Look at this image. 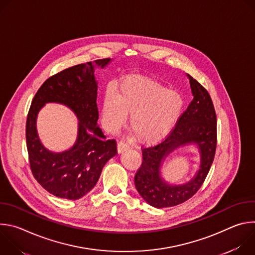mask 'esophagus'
Listing matches in <instances>:
<instances>
[{"label":"esophagus","instance_id":"obj_1","mask_svg":"<svg viewBox=\"0 0 255 255\" xmlns=\"http://www.w3.org/2000/svg\"><path fill=\"white\" fill-rule=\"evenodd\" d=\"M117 147H118V152H119V153H122L123 151H126V150H128V149L130 148L129 145H128L127 143L123 142V141H120V142L118 143Z\"/></svg>","mask_w":255,"mask_h":255}]
</instances>
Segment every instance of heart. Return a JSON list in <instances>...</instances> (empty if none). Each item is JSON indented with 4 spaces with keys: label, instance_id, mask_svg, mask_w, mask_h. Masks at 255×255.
Listing matches in <instances>:
<instances>
[{
    "label": "heart",
    "instance_id": "1",
    "mask_svg": "<svg viewBox=\"0 0 255 255\" xmlns=\"http://www.w3.org/2000/svg\"><path fill=\"white\" fill-rule=\"evenodd\" d=\"M184 110L181 96L160 83L141 77L124 79L116 97L108 91L102 106L106 129L117 133L129 117V126L142 143L153 144L164 139L174 128Z\"/></svg>",
    "mask_w": 255,
    "mask_h": 255
}]
</instances>
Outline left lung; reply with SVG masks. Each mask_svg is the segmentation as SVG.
Here are the masks:
<instances>
[{"label":"left lung","mask_w":255,"mask_h":255,"mask_svg":"<svg viewBox=\"0 0 255 255\" xmlns=\"http://www.w3.org/2000/svg\"><path fill=\"white\" fill-rule=\"evenodd\" d=\"M194 99L178 119L171 133L155 146L142 150L143 161L134 183L143 200L154 208L173 207L188 201L202 187L213 163L217 144V119L207 90L190 75ZM195 144L200 154V165L187 183L169 184L161 174L165 159L178 148Z\"/></svg>","instance_id":"8db88e82"}]
</instances>
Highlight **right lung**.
<instances>
[{
    "label": "right lung",
    "instance_id": "add662e5",
    "mask_svg": "<svg viewBox=\"0 0 255 255\" xmlns=\"http://www.w3.org/2000/svg\"><path fill=\"white\" fill-rule=\"evenodd\" d=\"M111 58L68 67L46 80L36 93L26 122L29 162L36 180L55 197L79 200L98 183L107 161L117 154L116 141L109 140L98 126L97 67L105 68ZM48 102L61 103L74 112L79 123L75 144L61 153L42 144L37 116Z\"/></svg>",
    "mask_w": 255,
    "mask_h": 255
}]
</instances>
